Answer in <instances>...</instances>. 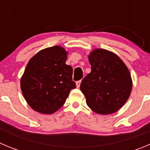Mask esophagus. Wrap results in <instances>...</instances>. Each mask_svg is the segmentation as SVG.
<instances>
[{"mask_svg": "<svg viewBox=\"0 0 150 150\" xmlns=\"http://www.w3.org/2000/svg\"><path fill=\"white\" fill-rule=\"evenodd\" d=\"M81 81H78L76 82L77 88H79L80 87V84H81Z\"/></svg>", "mask_w": 150, "mask_h": 150, "instance_id": "obj_1", "label": "esophagus"}]
</instances>
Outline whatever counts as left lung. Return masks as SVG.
Segmentation results:
<instances>
[{"instance_id": "left-lung-1", "label": "left lung", "mask_w": 150, "mask_h": 150, "mask_svg": "<svg viewBox=\"0 0 150 150\" xmlns=\"http://www.w3.org/2000/svg\"><path fill=\"white\" fill-rule=\"evenodd\" d=\"M88 59L91 72L80 86L86 104L98 114L115 112L124 106L132 92L129 69L117 54L103 49L92 50Z\"/></svg>"}]
</instances>
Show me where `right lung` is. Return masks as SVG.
<instances>
[{
	"instance_id": "right-lung-1",
	"label": "right lung",
	"mask_w": 150,
	"mask_h": 150,
	"mask_svg": "<svg viewBox=\"0 0 150 150\" xmlns=\"http://www.w3.org/2000/svg\"><path fill=\"white\" fill-rule=\"evenodd\" d=\"M68 52L61 46L39 51L31 58L21 78V89L29 107L41 114L58 111L71 89L72 68L66 64Z\"/></svg>"
}]
</instances>
